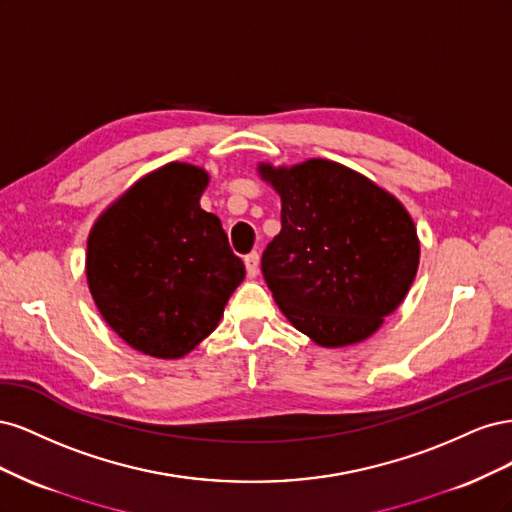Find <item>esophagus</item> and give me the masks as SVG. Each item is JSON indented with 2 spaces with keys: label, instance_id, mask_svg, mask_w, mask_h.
<instances>
[{
  "label": "esophagus",
  "instance_id": "esophagus-1",
  "mask_svg": "<svg viewBox=\"0 0 512 512\" xmlns=\"http://www.w3.org/2000/svg\"><path fill=\"white\" fill-rule=\"evenodd\" d=\"M258 267H260V254H258V252L247 254V256H245V269H247V275H250V277H256Z\"/></svg>",
  "mask_w": 512,
  "mask_h": 512
}]
</instances>
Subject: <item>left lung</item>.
<instances>
[{
  "label": "left lung",
  "instance_id": "obj_1",
  "mask_svg": "<svg viewBox=\"0 0 512 512\" xmlns=\"http://www.w3.org/2000/svg\"><path fill=\"white\" fill-rule=\"evenodd\" d=\"M260 175L282 196V230L260 262L275 303L324 348L369 337L418 269L421 247L404 205L329 160L262 164Z\"/></svg>",
  "mask_w": 512,
  "mask_h": 512
}]
</instances>
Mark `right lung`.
<instances>
[{
  "mask_svg": "<svg viewBox=\"0 0 512 512\" xmlns=\"http://www.w3.org/2000/svg\"><path fill=\"white\" fill-rule=\"evenodd\" d=\"M207 183L203 168L166 164L108 207L87 241V282L102 318L158 359L203 342L245 277L222 222L198 205Z\"/></svg>",
  "mask_w": 512,
  "mask_h": 512,
  "instance_id": "add662e5",
  "label": "right lung"
}]
</instances>
